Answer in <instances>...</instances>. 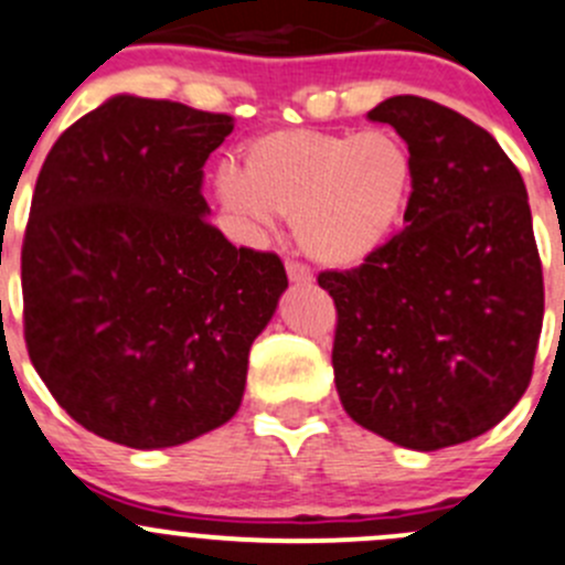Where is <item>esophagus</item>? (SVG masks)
<instances>
[{"instance_id":"esophagus-1","label":"esophagus","mask_w":565,"mask_h":565,"mask_svg":"<svg viewBox=\"0 0 565 565\" xmlns=\"http://www.w3.org/2000/svg\"><path fill=\"white\" fill-rule=\"evenodd\" d=\"M285 271H288V280L294 285H310L312 271L305 264H296V260H285Z\"/></svg>"}]
</instances>
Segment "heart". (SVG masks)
<instances>
[{
  "mask_svg": "<svg viewBox=\"0 0 565 565\" xmlns=\"http://www.w3.org/2000/svg\"><path fill=\"white\" fill-rule=\"evenodd\" d=\"M415 161L390 128H282L253 139L244 170H216L214 198L247 244H264L294 216L296 242L327 266H356L387 244L412 194Z\"/></svg>",
  "mask_w": 565,
  "mask_h": 565,
  "instance_id": "b5f03b06",
  "label": "heart"
}]
</instances>
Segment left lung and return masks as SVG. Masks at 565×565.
I'll use <instances>...</instances> for the list:
<instances>
[{
	"label": "left lung",
	"instance_id": "8db88e82",
	"mask_svg": "<svg viewBox=\"0 0 565 565\" xmlns=\"http://www.w3.org/2000/svg\"><path fill=\"white\" fill-rule=\"evenodd\" d=\"M415 161L406 227L351 271H321L338 307L334 387L367 431L412 450L470 443L533 376L544 277L522 175L459 111L393 95L367 111Z\"/></svg>",
	"mask_w": 565,
	"mask_h": 565
}]
</instances>
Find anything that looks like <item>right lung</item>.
Instances as JSON below:
<instances>
[{"label":"right lung","instance_id":"obj_1","mask_svg":"<svg viewBox=\"0 0 565 565\" xmlns=\"http://www.w3.org/2000/svg\"><path fill=\"white\" fill-rule=\"evenodd\" d=\"M231 115L111 95L49 150L24 249V338L79 426L137 450L225 426L285 266L205 216L203 164Z\"/></svg>","mask_w":565,"mask_h":565}]
</instances>
